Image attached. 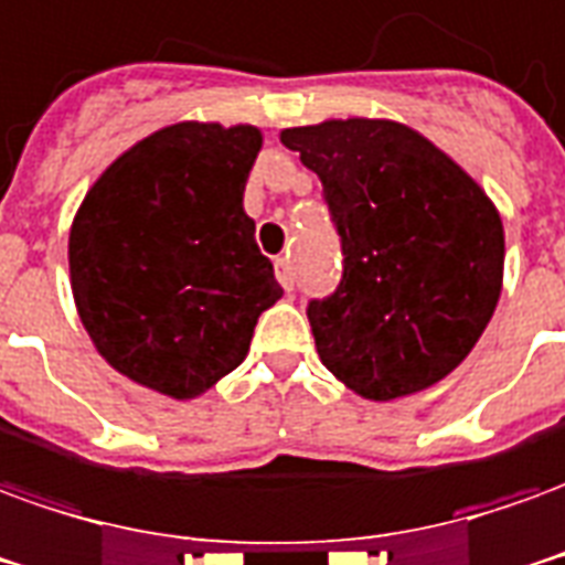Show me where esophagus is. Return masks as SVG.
I'll use <instances>...</instances> for the list:
<instances>
[{"mask_svg": "<svg viewBox=\"0 0 565 565\" xmlns=\"http://www.w3.org/2000/svg\"><path fill=\"white\" fill-rule=\"evenodd\" d=\"M275 275H278V281H281L284 290H294V263H290V256H281V259H275Z\"/></svg>", "mask_w": 565, "mask_h": 565, "instance_id": "esophagus-1", "label": "esophagus"}]
</instances>
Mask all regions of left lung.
I'll list each match as a JSON object with an SVG mask.
<instances>
[{
  "mask_svg": "<svg viewBox=\"0 0 565 565\" xmlns=\"http://www.w3.org/2000/svg\"><path fill=\"white\" fill-rule=\"evenodd\" d=\"M281 143L318 173L342 238V281L309 302L323 366L366 401L449 376L502 296L495 204L401 121L330 118L287 128Z\"/></svg>",
  "mask_w": 565,
  "mask_h": 565,
  "instance_id": "8db88e82",
  "label": "left lung"
}]
</instances>
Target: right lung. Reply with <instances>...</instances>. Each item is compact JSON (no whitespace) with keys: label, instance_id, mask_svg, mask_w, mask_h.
<instances>
[{"label":"right lung","instance_id":"right-lung-1","mask_svg":"<svg viewBox=\"0 0 565 565\" xmlns=\"http://www.w3.org/2000/svg\"><path fill=\"white\" fill-rule=\"evenodd\" d=\"M263 134L180 121L118 156L70 228V281L90 342L152 392L199 397L242 364L281 299L244 214Z\"/></svg>","mask_w":565,"mask_h":565}]
</instances>
